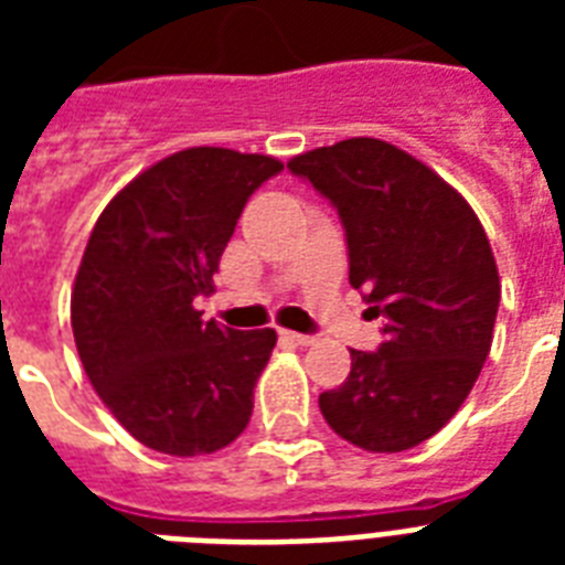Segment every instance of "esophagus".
<instances>
[{"mask_svg": "<svg viewBox=\"0 0 565 565\" xmlns=\"http://www.w3.org/2000/svg\"><path fill=\"white\" fill-rule=\"evenodd\" d=\"M281 340L296 345H313V337L310 334H299V331H281Z\"/></svg>", "mask_w": 565, "mask_h": 565, "instance_id": "34e87169", "label": "esophagus"}]
</instances>
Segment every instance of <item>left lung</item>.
<instances>
[{
    "label": "left lung",
    "instance_id": "1",
    "mask_svg": "<svg viewBox=\"0 0 565 565\" xmlns=\"http://www.w3.org/2000/svg\"><path fill=\"white\" fill-rule=\"evenodd\" d=\"M287 167L331 199L349 281L384 317L381 349H352L319 411L363 451H407L460 411L490 354L501 278L487 231L448 181L386 140L352 137Z\"/></svg>",
    "mask_w": 565,
    "mask_h": 565
}]
</instances>
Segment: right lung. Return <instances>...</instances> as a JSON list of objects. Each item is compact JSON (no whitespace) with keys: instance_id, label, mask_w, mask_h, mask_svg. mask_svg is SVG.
<instances>
[{"instance_id":"right-lung-1","label":"right lung","mask_w":565,"mask_h":565,"mask_svg":"<svg viewBox=\"0 0 565 565\" xmlns=\"http://www.w3.org/2000/svg\"><path fill=\"white\" fill-rule=\"evenodd\" d=\"M281 170L193 146L128 181L93 225L70 299L75 349L105 407L154 451L213 455L252 419L278 337L202 322L193 301L213 292L248 195Z\"/></svg>"}]
</instances>
